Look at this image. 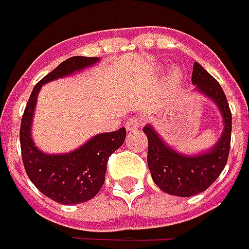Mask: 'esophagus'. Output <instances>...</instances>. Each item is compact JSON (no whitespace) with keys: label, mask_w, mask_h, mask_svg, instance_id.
I'll list each match as a JSON object with an SVG mask.
<instances>
[{"label":"esophagus","mask_w":249,"mask_h":249,"mask_svg":"<svg viewBox=\"0 0 249 249\" xmlns=\"http://www.w3.org/2000/svg\"><path fill=\"white\" fill-rule=\"evenodd\" d=\"M139 126H141V120H139V118H129V120L125 123V128H126L128 131H136Z\"/></svg>","instance_id":"1"}]
</instances>
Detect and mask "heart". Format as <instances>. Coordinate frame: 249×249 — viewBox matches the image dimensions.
<instances>
[{
	"label": "heart",
	"mask_w": 249,
	"mask_h": 249,
	"mask_svg": "<svg viewBox=\"0 0 249 249\" xmlns=\"http://www.w3.org/2000/svg\"><path fill=\"white\" fill-rule=\"evenodd\" d=\"M172 81H175V82L179 81V73H178V71H175V73L172 74Z\"/></svg>",
	"instance_id": "1"
}]
</instances>
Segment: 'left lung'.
Wrapping results in <instances>:
<instances>
[{"instance_id": "1", "label": "left lung", "mask_w": 249, "mask_h": 249, "mask_svg": "<svg viewBox=\"0 0 249 249\" xmlns=\"http://www.w3.org/2000/svg\"><path fill=\"white\" fill-rule=\"evenodd\" d=\"M192 82L200 93L215 102L223 117V132L213 147L197 156H184L165 144L151 125L143 128L149 141L147 165L151 178L162 192L178 197L205 192L222 174L230 151L231 111L222 87L197 62L193 66Z\"/></svg>"}]
</instances>
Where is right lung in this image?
Segmentation results:
<instances>
[{"label": "right lung", "mask_w": 249, "mask_h": 249, "mask_svg": "<svg viewBox=\"0 0 249 249\" xmlns=\"http://www.w3.org/2000/svg\"><path fill=\"white\" fill-rule=\"evenodd\" d=\"M99 57L73 56L45 75L34 87L26 105L20 125V149L27 176L48 198L73 205L93 198L105 183L108 157L124 143L126 131L99 133L81 147L66 154H45L31 139V123L37 96L44 84L95 65Z\"/></svg>", "instance_id": "add662e5"}]
</instances>
